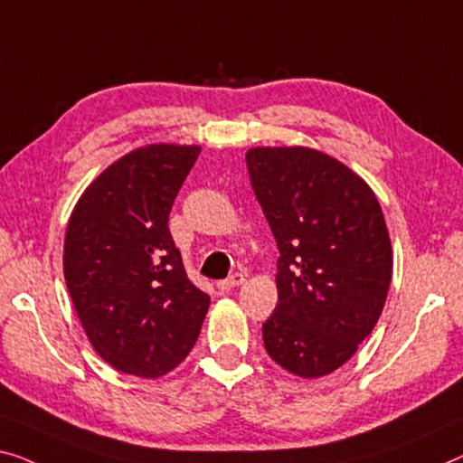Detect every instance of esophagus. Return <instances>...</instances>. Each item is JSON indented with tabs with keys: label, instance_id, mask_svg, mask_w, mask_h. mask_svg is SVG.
I'll return each mask as SVG.
<instances>
[{
	"label": "esophagus",
	"instance_id": "34e87169",
	"mask_svg": "<svg viewBox=\"0 0 463 463\" xmlns=\"http://www.w3.org/2000/svg\"><path fill=\"white\" fill-rule=\"evenodd\" d=\"M243 280H245V276L241 274V272H237V274H232V276H229V279H224V280H220L218 282V288L222 293H226V291H231V288H234V287H239V285H243Z\"/></svg>",
	"mask_w": 463,
	"mask_h": 463
}]
</instances>
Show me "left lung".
Masks as SVG:
<instances>
[{"label": "left lung", "instance_id": "obj_1", "mask_svg": "<svg viewBox=\"0 0 463 463\" xmlns=\"http://www.w3.org/2000/svg\"><path fill=\"white\" fill-rule=\"evenodd\" d=\"M245 162L280 253L264 347L291 374H330L372 333L389 293L392 251L381 203L322 151L253 147Z\"/></svg>", "mask_w": 463, "mask_h": 463}]
</instances>
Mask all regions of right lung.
Listing matches in <instances>:
<instances>
[{"label": "right lung", "mask_w": 463, "mask_h": 463, "mask_svg": "<svg viewBox=\"0 0 463 463\" xmlns=\"http://www.w3.org/2000/svg\"><path fill=\"white\" fill-rule=\"evenodd\" d=\"M202 147L156 143L108 165L68 220L64 279L93 349L141 378L175 370L195 345L210 295L187 279L168 229Z\"/></svg>", "instance_id": "obj_1"}]
</instances>
